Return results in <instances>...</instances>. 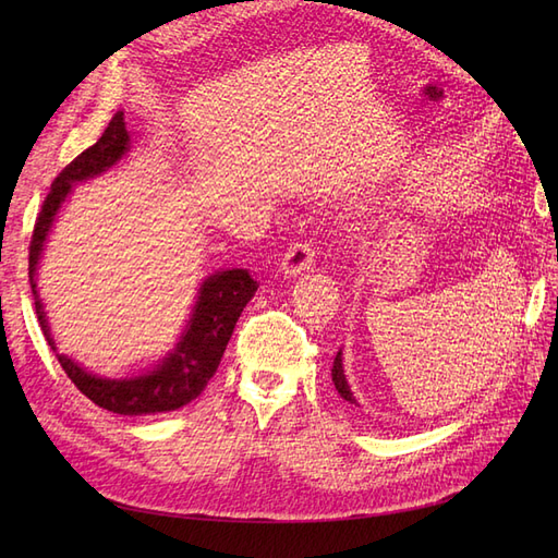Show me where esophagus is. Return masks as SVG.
Returning a JSON list of instances; mask_svg holds the SVG:
<instances>
[{"label": "esophagus", "instance_id": "esophagus-1", "mask_svg": "<svg viewBox=\"0 0 558 558\" xmlns=\"http://www.w3.org/2000/svg\"><path fill=\"white\" fill-rule=\"evenodd\" d=\"M314 265V246L310 242H295L286 248L281 258V272L286 277H298Z\"/></svg>", "mask_w": 558, "mask_h": 558}]
</instances>
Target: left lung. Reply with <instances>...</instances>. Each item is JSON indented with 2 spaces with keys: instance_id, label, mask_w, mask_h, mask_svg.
<instances>
[{
  "instance_id": "8db88e82",
  "label": "left lung",
  "mask_w": 558,
  "mask_h": 558,
  "mask_svg": "<svg viewBox=\"0 0 558 558\" xmlns=\"http://www.w3.org/2000/svg\"><path fill=\"white\" fill-rule=\"evenodd\" d=\"M332 381H335L337 393H340V396H342L347 402L356 404V398H353L351 388H349V384H347V377H344V367H342V349L337 351L335 363H332Z\"/></svg>"
}]
</instances>
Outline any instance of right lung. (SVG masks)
<instances>
[{"label":"right lung","instance_id":"right-lung-1","mask_svg":"<svg viewBox=\"0 0 558 558\" xmlns=\"http://www.w3.org/2000/svg\"><path fill=\"white\" fill-rule=\"evenodd\" d=\"M128 148L130 132L125 130L123 111H118L102 132V137L76 156L50 183L29 242V286L46 342L56 351L62 369L78 391L90 398L97 408H105L113 414L142 416L179 410L205 391V386L216 375L218 363L223 359L238 318L242 316L253 293L258 291V283L251 279L246 269H226V272H216L202 281L197 302L185 330L181 332V340L154 369H148L144 375L125 379L97 377L58 351L56 340L50 337V326L35 279L46 238L72 185L107 172L111 165L128 154Z\"/></svg>","mask_w":558,"mask_h":558}]
</instances>
